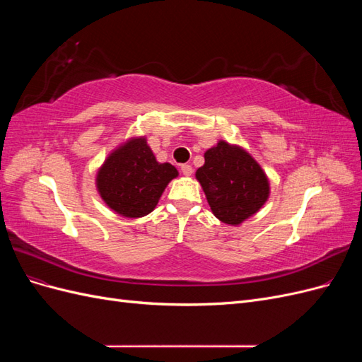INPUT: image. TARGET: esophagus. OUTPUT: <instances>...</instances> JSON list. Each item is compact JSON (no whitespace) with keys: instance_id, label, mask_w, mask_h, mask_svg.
<instances>
[{"instance_id":"obj_1","label":"esophagus","mask_w":362,"mask_h":362,"mask_svg":"<svg viewBox=\"0 0 362 362\" xmlns=\"http://www.w3.org/2000/svg\"><path fill=\"white\" fill-rule=\"evenodd\" d=\"M181 172H182L184 177H190V175L193 173V169H192L190 164H182V166H181Z\"/></svg>"}]
</instances>
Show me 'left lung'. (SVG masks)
Wrapping results in <instances>:
<instances>
[{"label":"left lung","mask_w":362,"mask_h":362,"mask_svg":"<svg viewBox=\"0 0 362 362\" xmlns=\"http://www.w3.org/2000/svg\"><path fill=\"white\" fill-rule=\"evenodd\" d=\"M196 170L213 214L226 225H240L258 213L270 193L267 175L247 151L221 140L204 154Z\"/></svg>","instance_id":"8db88e82"}]
</instances>
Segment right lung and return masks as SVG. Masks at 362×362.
Listing matches in <instances>:
<instances>
[{"label":"right lung","instance_id":"add662e5","mask_svg":"<svg viewBox=\"0 0 362 362\" xmlns=\"http://www.w3.org/2000/svg\"><path fill=\"white\" fill-rule=\"evenodd\" d=\"M178 177L170 163H158L146 137H131L117 146L96 173L103 201L124 217L137 218L157 206L168 184Z\"/></svg>","mask_w":362,"mask_h":362}]
</instances>
